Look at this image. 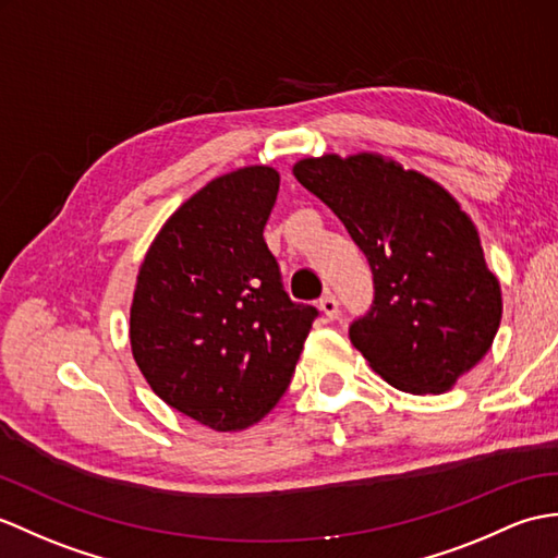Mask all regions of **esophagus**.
<instances>
[{
	"mask_svg": "<svg viewBox=\"0 0 558 558\" xmlns=\"http://www.w3.org/2000/svg\"><path fill=\"white\" fill-rule=\"evenodd\" d=\"M318 306H320V311L323 314H326V318H338V314H340V302H338V296H335L332 292H326L320 296V302H318Z\"/></svg>",
	"mask_w": 558,
	"mask_h": 558,
	"instance_id": "obj_1",
	"label": "esophagus"
}]
</instances>
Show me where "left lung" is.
I'll return each mask as SVG.
<instances>
[{"instance_id": "obj_1", "label": "left lung", "mask_w": 558, "mask_h": 558, "mask_svg": "<svg viewBox=\"0 0 558 558\" xmlns=\"http://www.w3.org/2000/svg\"><path fill=\"white\" fill-rule=\"evenodd\" d=\"M366 254L373 302L349 340L401 392H447L492 347L501 292L481 235L451 194L378 154L294 166Z\"/></svg>"}]
</instances>
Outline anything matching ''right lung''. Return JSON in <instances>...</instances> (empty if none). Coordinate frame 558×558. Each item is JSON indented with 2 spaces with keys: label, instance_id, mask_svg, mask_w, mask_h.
<instances>
[{
  "label": "right lung",
  "instance_id": "right-lung-1",
  "mask_svg": "<svg viewBox=\"0 0 558 558\" xmlns=\"http://www.w3.org/2000/svg\"><path fill=\"white\" fill-rule=\"evenodd\" d=\"M280 178L247 166L211 180L166 220L140 268L131 344L168 407L242 430L288 390L320 311L292 302L264 228Z\"/></svg>",
  "mask_w": 558,
  "mask_h": 558
}]
</instances>
